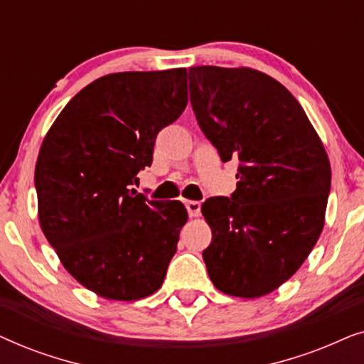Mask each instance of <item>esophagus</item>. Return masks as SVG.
Returning a JSON list of instances; mask_svg holds the SVG:
<instances>
[{
	"label": "esophagus",
	"instance_id": "esophagus-1",
	"mask_svg": "<svg viewBox=\"0 0 364 364\" xmlns=\"http://www.w3.org/2000/svg\"><path fill=\"white\" fill-rule=\"evenodd\" d=\"M186 208L191 217H198L200 215V202L197 200H187L186 202Z\"/></svg>",
	"mask_w": 364,
	"mask_h": 364
}]
</instances>
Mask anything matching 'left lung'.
<instances>
[{
    "label": "left lung",
    "mask_w": 364,
    "mask_h": 364,
    "mask_svg": "<svg viewBox=\"0 0 364 364\" xmlns=\"http://www.w3.org/2000/svg\"><path fill=\"white\" fill-rule=\"evenodd\" d=\"M188 92L222 162H238L237 191L202 205L212 228L202 252L208 277L227 295H267L301 267L320 237L330 161L300 102L267 74L191 68Z\"/></svg>",
    "instance_id": "obj_1"
}]
</instances>
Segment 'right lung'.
<instances>
[{"instance_id":"obj_1","label":"right lung","mask_w":364,"mask_h":364,"mask_svg":"<svg viewBox=\"0 0 364 364\" xmlns=\"http://www.w3.org/2000/svg\"><path fill=\"white\" fill-rule=\"evenodd\" d=\"M187 71L107 74L66 104L39 151V223L59 260L102 298L152 295L177 252L187 210L132 186L154 144L187 106Z\"/></svg>"}]
</instances>
